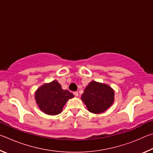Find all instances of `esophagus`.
<instances>
[{"label": "esophagus", "mask_w": 153, "mask_h": 153, "mask_svg": "<svg viewBox=\"0 0 153 153\" xmlns=\"http://www.w3.org/2000/svg\"><path fill=\"white\" fill-rule=\"evenodd\" d=\"M74 94L76 96V97H78V95H79V94H78V92H74Z\"/></svg>", "instance_id": "34e87169"}]
</instances>
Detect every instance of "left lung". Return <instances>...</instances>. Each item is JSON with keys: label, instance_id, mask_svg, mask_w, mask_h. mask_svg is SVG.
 Listing matches in <instances>:
<instances>
[{"label": "left lung", "instance_id": "obj_1", "mask_svg": "<svg viewBox=\"0 0 153 153\" xmlns=\"http://www.w3.org/2000/svg\"><path fill=\"white\" fill-rule=\"evenodd\" d=\"M114 90L108 85L92 81L85 88L81 99L90 112H105L114 102Z\"/></svg>", "mask_w": 153, "mask_h": 153}]
</instances>
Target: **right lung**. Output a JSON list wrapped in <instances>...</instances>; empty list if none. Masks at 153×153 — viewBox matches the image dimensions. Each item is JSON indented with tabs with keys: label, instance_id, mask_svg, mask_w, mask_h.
<instances>
[{
	"label": "right lung",
	"instance_id": "1",
	"mask_svg": "<svg viewBox=\"0 0 153 153\" xmlns=\"http://www.w3.org/2000/svg\"><path fill=\"white\" fill-rule=\"evenodd\" d=\"M74 95L67 90H63L61 84L54 80L38 88L35 92L36 102L40 109L47 115L61 113L64 105Z\"/></svg>",
	"mask_w": 153,
	"mask_h": 153
}]
</instances>
